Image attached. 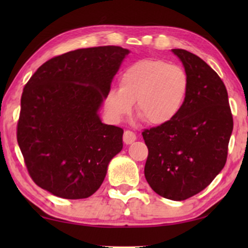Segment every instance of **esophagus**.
I'll list each match as a JSON object with an SVG mask.
<instances>
[{
    "label": "esophagus",
    "mask_w": 248,
    "mask_h": 248,
    "mask_svg": "<svg viewBox=\"0 0 248 248\" xmlns=\"http://www.w3.org/2000/svg\"><path fill=\"white\" fill-rule=\"evenodd\" d=\"M137 140V135H135L134 132H132L130 130L125 131L123 134V141L125 144H131L132 142H134Z\"/></svg>",
    "instance_id": "1"
}]
</instances>
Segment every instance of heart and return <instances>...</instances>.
Here are the masks:
<instances>
[{
	"label": "heart",
	"instance_id": "1",
	"mask_svg": "<svg viewBox=\"0 0 248 248\" xmlns=\"http://www.w3.org/2000/svg\"><path fill=\"white\" fill-rule=\"evenodd\" d=\"M189 76L179 64L162 60H142L123 71L120 89L111 88L105 96V108L114 121L137 113L151 125L167 124L184 107L189 91Z\"/></svg>",
	"mask_w": 248,
	"mask_h": 248
}]
</instances>
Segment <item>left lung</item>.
Returning <instances> with one entry per match:
<instances>
[{"mask_svg":"<svg viewBox=\"0 0 248 248\" xmlns=\"http://www.w3.org/2000/svg\"><path fill=\"white\" fill-rule=\"evenodd\" d=\"M187 71V99L167 124L142 132L149 154L144 176L162 198L183 201L203 191L222 170L233 121L225 83L202 59L172 49Z\"/></svg>","mask_w":248,"mask_h":248,"instance_id":"8db88e82","label":"left lung"}]
</instances>
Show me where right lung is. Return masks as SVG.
<instances>
[{"label":"right lung","mask_w":248,"mask_h":248,"mask_svg":"<svg viewBox=\"0 0 248 248\" xmlns=\"http://www.w3.org/2000/svg\"><path fill=\"white\" fill-rule=\"evenodd\" d=\"M120 46L81 48L38 67L23 88L16 140L32 181L59 198H89L123 148V128L98 110L122 61Z\"/></svg>","instance_id":"right-lung-1"}]
</instances>
